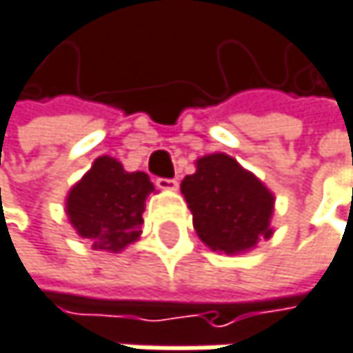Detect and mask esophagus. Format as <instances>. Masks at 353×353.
I'll use <instances>...</instances> for the list:
<instances>
[{
    "mask_svg": "<svg viewBox=\"0 0 353 353\" xmlns=\"http://www.w3.org/2000/svg\"><path fill=\"white\" fill-rule=\"evenodd\" d=\"M154 184H157V188H161V190H178V180L175 178H157L154 180Z\"/></svg>",
    "mask_w": 353,
    "mask_h": 353,
    "instance_id": "1",
    "label": "esophagus"
}]
</instances>
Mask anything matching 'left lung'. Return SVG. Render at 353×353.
<instances>
[{
	"mask_svg": "<svg viewBox=\"0 0 353 353\" xmlns=\"http://www.w3.org/2000/svg\"><path fill=\"white\" fill-rule=\"evenodd\" d=\"M182 194L199 238L213 250L238 254L273 234V194L223 152L196 161V171L182 182Z\"/></svg>",
	"mask_w": 353,
	"mask_h": 353,
	"instance_id": "obj_1",
	"label": "left lung"
}]
</instances>
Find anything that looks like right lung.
Instances as JSON below:
<instances>
[{"instance_id": "1", "label": "right lung", "mask_w": 353, "mask_h": 353, "mask_svg": "<svg viewBox=\"0 0 353 353\" xmlns=\"http://www.w3.org/2000/svg\"><path fill=\"white\" fill-rule=\"evenodd\" d=\"M152 190L146 173H128L119 161L99 157L70 190L65 211L76 232L92 240V248L119 252L138 240L144 201Z\"/></svg>"}]
</instances>
